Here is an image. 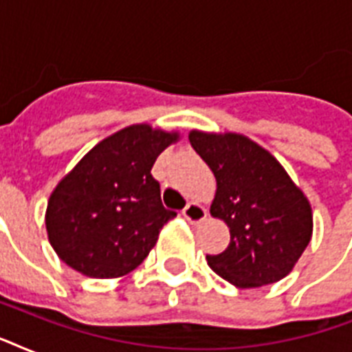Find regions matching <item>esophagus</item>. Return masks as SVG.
<instances>
[{
	"label": "esophagus",
	"instance_id": "obj_1",
	"mask_svg": "<svg viewBox=\"0 0 352 352\" xmlns=\"http://www.w3.org/2000/svg\"><path fill=\"white\" fill-rule=\"evenodd\" d=\"M182 215H184V219L186 221H190V223H193V225H197V223L206 219L208 212H206V208L201 206L199 203H188L186 208L182 210Z\"/></svg>",
	"mask_w": 352,
	"mask_h": 352
}]
</instances>
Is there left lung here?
Masks as SVG:
<instances>
[{
    "instance_id": "8db88e82",
    "label": "left lung",
    "mask_w": 352,
    "mask_h": 352,
    "mask_svg": "<svg viewBox=\"0 0 352 352\" xmlns=\"http://www.w3.org/2000/svg\"><path fill=\"white\" fill-rule=\"evenodd\" d=\"M192 148L214 171L212 215L230 228V245L206 256L237 289L276 283L292 270L312 235V212L300 188L267 149L235 133H190Z\"/></svg>"
}]
</instances>
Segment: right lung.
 I'll list each match as a JSON object with an SVG mask.
<instances>
[{
  "label": "right lung",
  "instance_id": "obj_1",
  "mask_svg": "<svg viewBox=\"0 0 352 352\" xmlns=\"http://www.w3.org/2000/svg\"><path fill=\"white\" fill-rule=\"evenodd\" d=\"M177 133L129 126L96 144L47 204L49 241L63 263L89 278H118L148 257L177 212L160 201L155 160Z\"/></svg>",
  "mask_w": 352,
  "mask_h": 352
}]
</instances>
